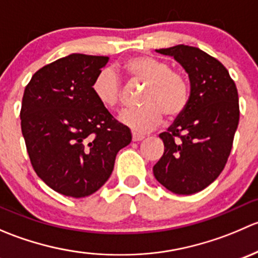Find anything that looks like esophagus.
<instances>
[{
	"label": "esophagus",
	"instance_id": "esophagus-1",
	"mask_svg": "<svg viewBox=\"0 0 258 258\" xmlns=\"http://www.w3.org/2000/svg\"><path fill=\"white\" fill-rule=\"evenodd\" d=\"M145 139V136L144 135H140V134H132V141H135V142H139V141H142V140Z\"/></svg>",
	"mask_w": 258,
	"mask_h": 258
}]
</instances>
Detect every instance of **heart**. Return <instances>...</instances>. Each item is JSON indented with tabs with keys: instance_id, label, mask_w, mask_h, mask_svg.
<instances>
[{
	"instance_id": "b5f03b06",
	"label": "heart",
	"mask_w": 258,
	"mask_h": 258,
	"mask_svg": "<svg viewBox=\"0 0 258 258\" xmlns=\"http://www.w3.org/2000/svg\"><path fill=\"white\" fill-rule=\"evenodd\" d=\"M123 74L132 81L147 83L140 108H128L119 113L118 121L135 134H145L161 123L163 113L176 118L188 103V85L168 62L152 56L131 57L122 64ZM92 92L106 108H114L122 100L121 81L111 70H102L95 77Z\"/></svg>"
}]
</instances>
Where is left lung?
<instances>
[{"label":"left lung","instance_id":"left-lung-1","mask_svg":"<svg viewBox=\"0 0 258 258\" xmlns=\"http://www.w3.org/2000/svg\"><path fill=\"white\" fill-rule=\"evenodd\" d=\"M156 52L183 67L189 97L183 112L160 134L165 152L153 175L173 194H196L212 183L227 162L240 119L237 88L226 67L202 49L177 45Z\"/></svg>","mask_w":258,"mask_h":258}]
</instances>
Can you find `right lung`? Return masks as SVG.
I'll list each match as a JSON object with an SVG mask.
<instances>
[{
    "mask_svg": "<svg viewBox=\"0 0 258 258\" xmlns=\"http://www.w3.org/2000/svg\"><path fill=\"white\" fill-rule=\"evenodd\" d=\"M107 56L72 53L38 70L26 86L21 128L37 176L53 191L75 199L100 189L116 155L130 145L119 123L92 92Z\"/></svg>",
    "mask_w": 258,
    "mask_h": 258,
    "instance_id": "obj_1",
    "label": "right lung"
}]
</instances>
